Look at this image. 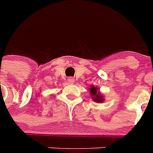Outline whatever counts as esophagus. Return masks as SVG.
Segmentation results:
<instances>
[{"label": "esophagus", "instance_id": "obj_1", "mask_svg": "<svg viewBox=\"0 0 153 153\" xmlns=\"http://www.w3.org/2000/svg\"><path fill=\"white\" fill-rule=\"evenodd\" d=\"M74 81H75V79H74L72 77H69V78H68V82H69V84H74Z\"/></svg>", "mask_w": 153, "mask_h": 153}]
</instances>
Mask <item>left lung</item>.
I'll return each instance as SVG.
<instances>
[{
  "mask_svg": "<svg viewBox=\"0 0 153 153\" xmlns=\"http://www.w3.org/2000/svg\"><path fill=\"white\" fill-rule=\"evenodd\" d=\"M89 90H90V93L92 96V99L95 102H98V103L104 102V101H105L104 96L100 93L99 87L90 85V88H89Z\"/></svg>",
  "mask_w": 153,
  "mask_h": 153,
  "instance_id": "left-lung-1",
  "label": "left lung"
}]
</instances>
